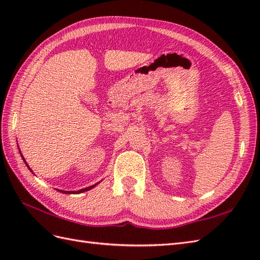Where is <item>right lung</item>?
<instances>
[{
	"instance_id": "obj_1",
	"label": "right lung",
	"mask_w": 260,
	"mask_h": 260,
	"mask_svg": "<svg viewBox=\"0 0 260 260\" xmlns=\"http://www.w3.org/2000/svg\"><path fill=\"white\" fill-rule=\"evenodd\" d=\"M21 154V153H20ZM21 157H22V155H21ZM22 159H23V161H25V164H26V166L28 167V169H30V167L28 166V164L26 162V160H25V158H23L22 157ZM30 171H32L30 169ZM34 174V172H32ZM100 182H98L96 184H93V185H91V186H88V187H84V188H81V190H79V191H61V190H57L58 192H60V193H64V194H78V193H82V192H85V191H89V190H91V188H93L94 186L95 185H98Z\"/></svg>"
}]
</instances>
